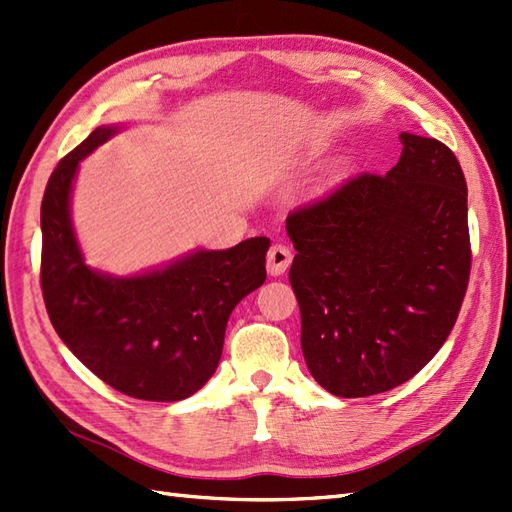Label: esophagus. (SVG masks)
I'll list each match as a JSON object with an SVG mask.
<instances>
[{"mask_svg":"<svg viewBox=\"0 0 512 512\" xmlns=\"http://www.w3.org/2000/svg\"><path fill=\"white\" fill-rule=\"evenodd\" d=\"M290 262H292V253H290L288 246H284V244L270 246L268 257H266V268H268L270 275H273V277L284 275L288 266H290Z\"/></svg>","mask_w":512,"mask_h":512,"instance_id":"1","label":"esophagus"}]
</instances>
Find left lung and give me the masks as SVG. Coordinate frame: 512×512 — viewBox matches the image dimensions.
<instances>
[{"mask_svg":"<svg viewBox=\"0 0 512 512\" xmlns=\"http://www.w3.org/2000/svg\"><path fill=\"white\" fill-rule=\"evenodd\" d=\"M385 176L361 173L292 211L290 284L314 380L341 398L407 383L451 334L471 273L466 180L436 138L400 134Z\"/></svg>","mask_w":512,"mask_h":512,"instance_id":"8db88e82","label":"left lung"}]
</instances>
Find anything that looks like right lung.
Here are the masks:
<instances>
[{"label": "right lung", "mask_w": 512, "mask_h": 512, "mask_svg": "<svg viewBox=\"0 0 512 512\" xmlns=\"http://www.w3.org/2000/svg\"><path fill=\"white\" fill-rule=\"evenodd\" d=\"M103 125L52 171L41 202V290L61 341L125 396L176 402L220 363L228 317L266 281L268 237L226 250H193L132 277L85 264L70 200L81 160L121 132Z\"/></svg>", "instance_id": "obj_1"}]
</instances>
